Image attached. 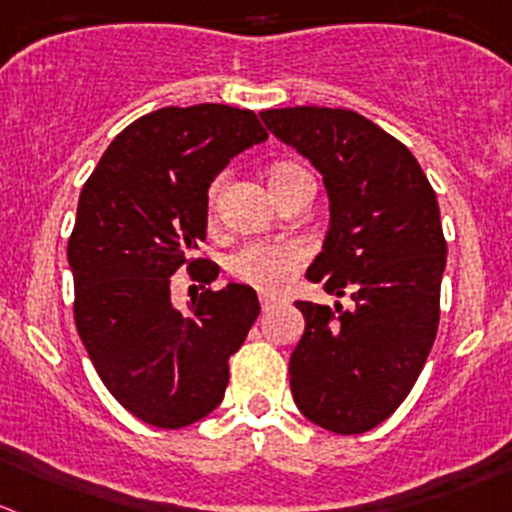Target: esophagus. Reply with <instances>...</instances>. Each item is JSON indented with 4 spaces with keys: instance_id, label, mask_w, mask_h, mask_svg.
Segmentation results:
<instances>
[{
    "instance_id": "1",
    "label": "esophagus",
    "mask_w": 512,
    "mask_h": 512,
    "mask_svg": "<svg viewBox=\"0 0 512 512\" xmlns=\"http://www.w3.org/2000/svg\"><path fill=\"white\" fill-rule=\"evenodd\" d=\"M261 309L264 311H269V309H274L276 304H279V299H276V296H269V294H261Z\"/></svg>"
}]
</instances>
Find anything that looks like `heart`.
Here are the masks:
<instances>
[{"label":"heart","instance_id":"obj_1","mask_svg":"<svg viewBox=\"0 0 512 512\" xmlns=\"http://www.w3.org/2000/svg\"><path fill=\"white\" fill-rule=\"evenodd\" d=\"M304 173V168L294 163H281L271 170V188L274 193L279 191L284 183H289L294 175ZM221 178L213 180L208 188V211H216L218 196H221ZM306 259H309V248L306 243L296 241V238H276V241H251L246 246L238 248L228 261V271L236 276L241 284L253 286V289L266 291V294H276L289 281L304 269Z\"/></svg>","mask_w":512,"mask_h":512}]
</instances>
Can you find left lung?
<instances>
[{"instance_id":"left-lung-1","label":"left lung","mask_w":512,"mask_h":512,"mask_svg":"<svg viewBox=\"0 0 512 512\" xmlns=\"http://www.w3.org/2000/svg\"><path fill=\"white\" fill-rule=\"evenodd\" d=\"M266 128L324 175L332 226L306 279L354 306L296 301V407L337 435L374 430L415 387L440 324L447 241L430 180L407 145L354 110L281 107Z\"/></svg>"}]
</instances>
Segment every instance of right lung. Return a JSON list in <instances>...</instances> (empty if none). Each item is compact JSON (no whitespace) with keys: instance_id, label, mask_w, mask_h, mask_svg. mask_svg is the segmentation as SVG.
I'll use <instances>...</instances> for the list:
<instances>
[{"instance_id":"add662e5","label":"right lung","mask_w":512,"mask_h":512,"mask_svg":"<svg viewBox=\"0 0 512 512\" xmlns=\"http://www.w3.org/2000/svg\"><path fill=\"white\" fill-rule=\"evenodd\" d=\"M269 133L253 110L160 107L123 130L87 178L67 243L75 324L102 384L160 430H180L221 405L228 359L259 316L256 291L203 286L188 311L170 301L186 266L211 284L218 266L193 253L206 241L208 186L233 155Z\"/></svg>"}]
</instances>
